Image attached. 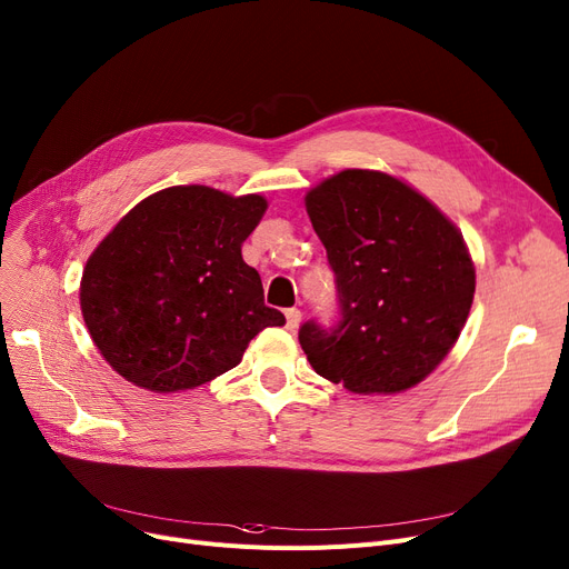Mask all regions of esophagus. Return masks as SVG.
Returning a JSON list of instances; mask_svg holds the SVG:
<instances>
[{"mask_svg":"<svg viewBox=\"0 0 569 569\" xmlns=\"http://www.w3.org/2000/svg\"><path fill=\"white\" fill-rule=\"evenodd\" d=\"M284 317H287V329L293 331V329L299 327V322H301V310L299 308H289V310H284Z\"/></svg>","mask_w":569,"mask_h":569,"instance_id":"obj_1","label":"esophagus"}]
</instances>
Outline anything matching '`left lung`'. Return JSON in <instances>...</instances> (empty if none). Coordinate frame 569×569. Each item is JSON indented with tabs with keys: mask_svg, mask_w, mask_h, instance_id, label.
Here are the masks:
<instances>
[{
	"mask_svg": "<svg viewBox=\"0 0 569 569\" xmlns=\"http://www.w3.org/2000/svg\"><path fill=\"white\" fill-rule=\"evenodd\" d=\"M333 270L338 317L308 320L299 343L322 378L357 395H392L435 371L473 301L460 231L403 181L343 170L306 196Z\"/></svg>",
	"mask_w": 569,
	"mask_h": 569,
	"instance_id": "8db88e82",
	"label": "left lung"
}]
</instances>
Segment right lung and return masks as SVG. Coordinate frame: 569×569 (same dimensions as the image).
<instances>
[{
    "label": "right lung",
    "mask_w": 569,
    "mask_h": 569,
    "mask_svg": "<svg viewBox=\"0 0 569 569\" xmlns=\"http://www.w3.org/2000/svg\"><path fill=\"white\" fill-rule=\"evenodd\" d=\"M263 212L254 193L170 187L113 226L81 278L83 322L113 371L151 392L191 390L284 325L240 254Z\"/></svg>",
    "instance_id": "add662e5"
}]
</instances>
